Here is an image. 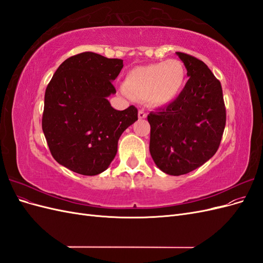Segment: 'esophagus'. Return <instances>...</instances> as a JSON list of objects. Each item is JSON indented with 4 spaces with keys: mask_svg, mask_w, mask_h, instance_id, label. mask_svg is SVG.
<instances>
[{
    "mask_svg": "<svg viewBox=\"0 0 263 263\" xmlns=\"http://www.w3.org/2000/svg\"><path fill=\"white\" fill-rule=\"evenodd\" d=\"M138 117H139L140 119H145V118L147 117V113H146V110H145L144 108H140V109L138 110Z\"/></svg>",
    "mask_w": 263,
    "mask_h": 263,
    "instance_id": "34e87169",
    "label": "esophagus"
}]
</instances>
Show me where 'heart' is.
I'll return each instance as SVG.
<instances>
[{
	"label": "heart",
	"mask_w": 263,
	"mask_h": 263,
	"mask_svg": "<svg viewBox=\"0 0 263 263\" xmlns=\"http://www.w3.org/2000/svg\"><path fill=\"white\" fill-rule=\"evenodd\" d=\"M185 79L184 65L170 59L134 68L127 73L124 86L132 97L146 99L153 106H163L179 97Z\"/></svg>",
	"instance_id": "heart-1"
}]
</instances>
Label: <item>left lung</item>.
<instances>
[{"label": "left lung", "mask_w": 263, "mask_h": 263, "mask_svg": "<svg viewBox=\"0 0 263 263\" xmlns=\"http://www.w3.org/2000/svg\"><path fill=\"white\" fill-rule=\"evenodd\" d=\"M189 80L168 106L150 112L149 150L155 163L170 176L197 169L216 154L226 125L219 80L205 63L178 51Z\"/></svg>", "instance_id": "1"}]
</instances>
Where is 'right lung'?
I'll use <instances>...</instances> for the list:
<instances>
[{
	"label": "right lung",
	"mask_w": 263,
	"mask_h": 263,
	"mask_svg": "<svg viewBox=\"0 0 263 263\" xmlns=\"http://www.w3.org/2000/svg\"><path fill=\"white\" fill-rule=\"evenodd\" d=\"M122 59L86 51L63 61L45 92L43 132L58 163L83 176L105 171L117 153L123 132L138 119L130 105L110 106L116 93L112 83L123 68Z\"/></svg>",
	"instance_id": "1"
}]
</instances>
